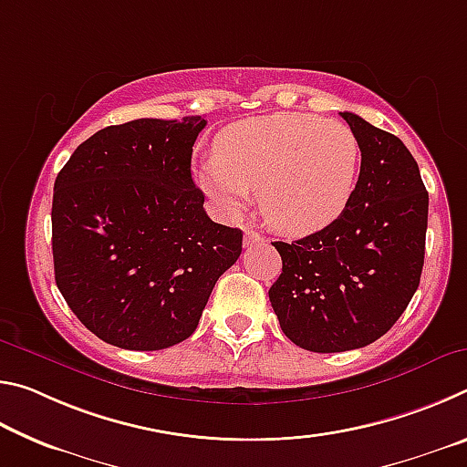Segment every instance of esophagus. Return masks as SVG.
Returning <instances> with one entry per match:
<instances>
[{"instance_id": "obj_1", "label": "esophagus", "mask_w": 467, "mask_h": 467, "mask_svg": "<svg viewBox=\"0 0 467 467\" xmlns=\"http://www.w3.org/2000/svg\"><path fill=\"white\" fill-rule=\"evenodd\" d=\"M255 243H265V236L259 234L255 231H244V244H255Z\"/></svg>"}]
</instances>
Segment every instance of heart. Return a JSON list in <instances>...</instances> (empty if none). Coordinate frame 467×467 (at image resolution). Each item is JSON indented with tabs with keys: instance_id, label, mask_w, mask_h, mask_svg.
I'll use <instances>...</instances> for the list:
<instances>
[{
	"instance_id": "1",
	"label": "heart",
	"mask_w": 467,
	"mask_h": 467,
	"mask_svg": "<svg viewBox=\"0 0 467 467\" xmlns=\"http://www.w3.org/2000/svg\"><path fill=\"white\" fill-rule=\"evenodd\" d=\"M360 144L339 121L274 113L228 125L216 156L197 164V183L228 214L259 189V210L275 231L309 234L342 214L357 187Z\"/></svg>"
}]
</instances>
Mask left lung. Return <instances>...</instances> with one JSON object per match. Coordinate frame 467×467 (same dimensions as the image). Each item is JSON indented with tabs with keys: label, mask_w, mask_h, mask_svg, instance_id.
<instances>
[{
	"label": "left lung",
	"mask_w": 467,
	"mask_h": 467,
	"mask_svg": "<svg viewBox=\"0 0 467 467\" xmlns=\"http://www.w3.org/2000/svg\"><path fill=\"white\" fill-rule=\"evenodd\" d=\"M360 144L350 203L329 226L274 247L282 274L270 303L290 342L346 352L391 329L420 284L429 193L404 141L342 113Z\"/></svg>",
	"instance_id": "left-lung-1"
}]
</instances>
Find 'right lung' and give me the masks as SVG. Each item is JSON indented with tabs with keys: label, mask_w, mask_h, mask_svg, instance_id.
Here are the masks:
<instances>
[{
	"label": "right lung",
	"mask_w": 467,
	"mask_h": 467,
	"mask_svg": "<svg viewBox=\"0 0 467 467\" xmlns=\"http://www.w3.org/2000/svg\"><path fill=\"white\" fill-rule=\"evenodd\" d=\"M202 115L136 119L82 141L55 179V282L102 342L164 350L193 334L243 233L205 214L192 179Z\"/></svg>",
	"instance_id": "right-lung-1"
}]
</instances>
